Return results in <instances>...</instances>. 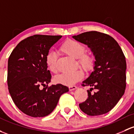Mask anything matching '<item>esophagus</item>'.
<instances>
[{
	"label": "esophagus",
	"mask_w": 134,
	"mask_h": 134,
	"mask_svg": "<svg viewBox=\"0 0 134 134\" xmlns=\"http://www.w3.org/2000/svg\"><path fill=\"white\" fill-rule=\"evenodd\" d=\"M69 91H73V90L76 89L77 87H76V86H74V85L69 86Z\"/></svg>",
	"instance_id": "1"
}]
</instances>
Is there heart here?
Listing matches in <instances>:
<instances>
[{"mask_svg":"<svg viewBox=\"0 0 134 134\" xmlns=\"http://www.w3.org/2000/svg\"><path fill=\"white\" fill-rule=\"evenodd\" d=\"M60 50L74 59H76L78 66L86 71H91L94 65V59L89 53H85V46L81 42L74 40L65 41L60 47ZM57 54L54 52H49L46 57V63L48 69L51 72H57ZM83 76L81 70H76L72 72L62 73L56 76V82L65 85H72Z\"/></svg>","mask_w":134,"mask_h":134,"instance_id":"obj_1","label":"heart"}]
</instances>
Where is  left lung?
<instances>
[{
	"mask_svg": "<svg viewBox=\"0 0 134 134\" xmlns=\"http://www.w3.org/2000/svg\"><path fill=\"white\" fill-rule=\"evenodd\" d=\"M87 45L95 57L94 71L83 86L87 90L88 98L79 104L81 111L88 115L106 114L120 100L126 88V63L122 49L112 36L98 31H88L72 36ZM93 88L97 92L91 93Z\"/></svg>",
	"mask_w": 134,
	"mask_h": 134,
	"instance_id": "8db88e82",
	"label": "left lung"
}]
</instances>
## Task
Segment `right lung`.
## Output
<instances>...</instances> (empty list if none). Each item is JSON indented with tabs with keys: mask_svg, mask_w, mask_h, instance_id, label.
Returning <instances> with one entry per match:
<instances>
[{
	"mask_svg": "<svg viewBox=\"0 0 134 134\" xmlns=\"http://www.w3.org/2000/svg\"><path fill=\"white\" fill-rule=\"evenodd\" d=\"M62 36L35 35L22 40L9 56L8 63V90L16 106L34 118L50 114L60 96L69 88L52 85L46 57L51 47ZM44 86L41 90L40 86Z\"/></svg>",
	"mask_w": 134,
	"mask_h": 134,
	"instance_id": "obj_1",
	"label": "right lung"
}]
</instances>
